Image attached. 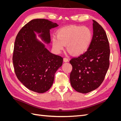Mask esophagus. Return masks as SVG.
I'll return each instance as SVG.
<instances>
[{"mask_svg": "<svg viewBox=\"0 0 121 121\" xmlns=\"http://www.w3.org/2000/svg\"><path fill=\"white\" fill-rule=\"evenodd\" d=\"M64 62H65V63H66V62H68V61H69L68 58H67V57L64 58Z\"/></svg>", "mask_w": 121, "mask_h": 121, "instance_id": "esophagus-1", "label": "esophagus"}]
</instances>
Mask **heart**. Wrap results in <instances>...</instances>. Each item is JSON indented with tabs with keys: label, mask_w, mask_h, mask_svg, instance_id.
I'll list each match as a JSON object with an SVG mask.
<instances>
[{
	"label": "heart",
	"mask_w": 121,
	"mask_h": 121,
	"mask_svg": "<svg viewBox=\"0 0 121 121\" xmlns=\"http://www.w3.org/2000/svg\"><path fill=\"white\" fill-rule=\"evenodd\" d=\"M92 37V32L89 28L72 26L58 31L57 38H52V45L57 52L63 50L65 45L68 52L73 56H79L85 53L89 48Z\"/></svg>",
	"instance_id": "b5f03b06"
}]
</instances>
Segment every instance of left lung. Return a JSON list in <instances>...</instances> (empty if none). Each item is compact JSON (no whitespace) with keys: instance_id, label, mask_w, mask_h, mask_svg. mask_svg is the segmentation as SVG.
Wrapping results in <instances>:
<instances>
[{"instance_id":"obj_1","label":"left lung","mask_w":121,"mask_h":121,"mask_svg":"<svg viewBox=\"0 0 121 121\" xmlns=\"http://www.w3.org/2000/svg\"><path fill=\"white\" fill-rule=\"evenodd\" d=\"M93 35L87 52L69 61L72 87L82 93L91 92L104 81L109 65L110 49L104 29L93 20Z\"/></svg>"}]
</instances>
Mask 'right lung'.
I'll return each mask as SVG.
<instances>
[{"mask_svg": "<svg viewBox=\"0 0 121 121\" xmlns=\"http://www.w3.org/2000/svg\"><path fill=\"white\" fill-rule=\"evenodd\" d=\"M48 20H32L18 33L13 56L16 75L28 89L42 93L52 85L54 74L63 64V58L51 53L38 41L36 33L43 42H50V30L58 26Z\"/></svg>", "mask_w": 121, "mask_h": 121, "instance_id": "right-lung-1", "label": "right lung"}]
</instances>
